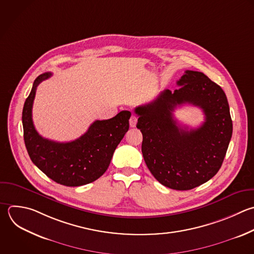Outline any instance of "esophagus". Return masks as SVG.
<instances>
[{
    "label": "esophagus",
    "mask_w": 254,
    "mask_h": 254,
    "mask_svg": "<svg viewBox=\"0 0 254 254\" xmlns=\"http://www.w3.org/2000/svg\"><path fill=\"white\" fill-rule=\"evenodd\" d=\"M137 120H138V117L135 116V115H132V116L130 117V120H129L130 126H131V127H135L136 124H137Z\"/></svg>",
    "instance_id": "1"
}]
</instances>
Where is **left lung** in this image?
Returning <instances> with one entry per match:
<instances>
[{
	"mask_svg": "<svg viewBox=\"0 0 254 254\" xmlns=\"http://www.w3.org/2000/svg\"><path fill=\"white\" fill-rule=\"evenodd\" d=\"M180 87L162 91L151 103L135 108L137 128L143 134L145 163L163 186L187 190L210 180L220 169L232 135L225 93L199 71L186 70ZM203 109L205 122L196 129L181 127L172 117L177 106Z\"/></svg>",
	"mask_w": 254,
	"mask_h": 254,
	"instance_id": "1",
	"label": "left lung"
}]
</instances>
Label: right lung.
<instances>
[{
	"label": "right lung",
	"mask_w": 254,
	"mask_h": 254,
	"mask_svg": "<svg viewBox=\"0 0 254 254\" xmlns=\"http://www.w3.org/2000/svg\"><path fill=\"white\" fill-rule=\"evenodd\" d=\"M52 76L39 75L23 109L24 140L32 162L50 179L66 187L94 182L108 169L113 153L129 129L131 112L124 110L108 120L94 121L78 139L60 143L42 137L36 130L32 109L38 85Z\"/></svg>",
	"instance_id": "right-lung-1"
}]
</instances>
